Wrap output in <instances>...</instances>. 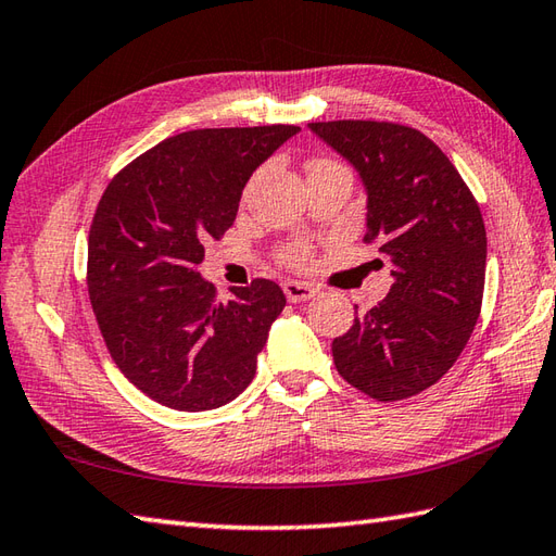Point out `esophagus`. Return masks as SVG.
<instances>
[{
	"instance_id": "34e87169",
	"label": "esophagus",
	"mask_w": 556,
	"mask_h": 556,
	"mask_svg": "<svg viewBox=\"0 0 556 556\" xmlns=\"http://www.w3.org/2000/svg\"><path fill=\"white\" fill-rule=\"evenodd\" d=\"M283 293H287L289 303H303V301L313 299L317 289L309 287V283H303V281H287L283 283Z\"/></svg>"
}]
</instances>
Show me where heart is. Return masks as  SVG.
Instances as JSON below:
<instances>
[{"mask_svg":"<svg viewBox=\"0 0 556 556\" xmlns=\"http://www.w3.org/2000/svg\"><path fill=\"white\" fill-rule=\"evenodd\" d=\"M317 163H327V161H315L313 165H317ZM281 257H283V263L291 267H305L309 263V247L307 243H293V247L283 251Z\"/></svg>","mask_w":556,"mask_h":556,"instance_id":"b5f03b06","label":"heart"}]
</instances>
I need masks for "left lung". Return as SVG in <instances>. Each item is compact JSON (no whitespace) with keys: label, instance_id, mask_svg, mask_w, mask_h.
Segmentation results:
<instances>
[{"label":"left lung","instance_id":"obj_1","mask_svg":"<svg viewBox=\"0 0 556 556\" xmlns=\"http://www.w3.org/2000/svg\"><path fill=\"white\" fill-rule=\"evenodd\" d=\"M367 189V243L389 257L393 287L355 317L331 353L341 377L383 403L429 389L457 363L479 321L485 225L445 153L415 127L309 123Z\"/></svg>","mask_w":556,"mask_h":556}]
</instances>
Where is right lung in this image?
<instances>
[{
    "instance_id": "1",
    "label": "right lung",
    "mask_w": 556,
    "mask_h": 556,
    "mask_svg": "<svg viewBox=\"0 0 556 556\" xmlns=\"http://www.w3.org/2000/svg\"><path fill=\"white\" fill-rule=\"evenodd\" d=\"M295 125L211 127L161 141L115 175L87 243V291L113 363L156 403L179 412L227 405L255 377L257 353L287 305L269 279L217 291L199 273L241 191Z\"/></svg>"
}]
</instances>
